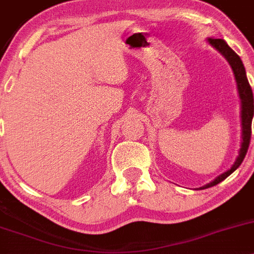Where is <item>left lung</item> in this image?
Returning a JSON list of instances; mask_svg holds the SVG:
<instances>
[{
  "mask_svg": "<svg viewBox=\"0 0 254 254\" xmlns=\"http://www.w3.org/2000/svg\"><path fill=\"white\" fill-rule=\"evenodd\" d=\"M207 42L224 57L234 72V77H235L237 86V93H239L240 98V104H241V114H240V117H241V146H240L239 155H237L234 165L231 166L228 171L224 172V173L219 174V176H218L217 178H214L212 182L207 183L203 187L198 188L200 190L207 189V188H211L219 184L220 182H223L225 178H228L233 172H235L237 168H239V166L241 165L245 156H246L248 146H250L251 133H252V119L254 114L252 88H251L250 83H248L246 70H245L244 64H242L241 58L229 47L228 43H226L224 40L207 39Z\"/></svg>",
  "mask_w": 254,
  "mask_h": 254,
  "instance_id": "left-lung-1",
  "label": "left lung"
}]
</instances>
